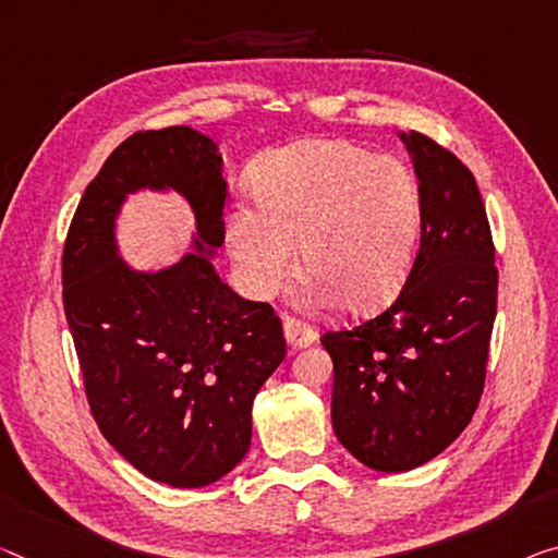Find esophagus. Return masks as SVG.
Returning a JSON list of instances; mask_svg holds the SVG:
<instances>
[{
    "label": "esophagus",
    "mask_w": 558,
    "mask_h": 558,
    "mask_svg": "<svg viewBox=\"0 0 558 558\" xmlns=\"http://www.w3.org/2000/svg\"><path fill=\"white\" fill-rule=\"evenodd\" d=\"M284 337L289 349H304L316 341V329L308 327L306 322L299 319V316H284Z\"/></svg>",
    "instance_id": "1"
}]
</instances>
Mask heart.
Instances as JSON below:
<instances>
[{
  "mask_svg": "<svg viewBox=\"0 0 558 558\" xmlns=\"http://www.w3.org/2000/svg\"><path fill=\"white\" fill-rule=\"evenodd\" d=\"M259 202L236 199L225 236L252 296L277 294L294 274L299 242L316 304L339 296L368 312L397 294L422 234V184L407 161L344 140L271 151L254 177Z\"/></svg>",
  "mask_w": 558,
  "mask_h": 558,
  "instance_id": "obj_1",
  "label": "heart"
}]
</instances>
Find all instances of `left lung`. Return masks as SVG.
<instances>
[{
  "instance_id": "obj_1",
  "label": "left lung",
  "mask_w": 558,
  "mask_h": 558,
  "mask_svg": "<svg viewBox=\"0 0 558 558\" xmlns=\"http://www.w3.org/2000/svg\"><path fill=\"white\" fill-rule=\"evenodd\" d=\"M422 184L418 252L399 296L327 331L337 439L376 471L426 464L464 432L484 391L499 269L471 169L422 132L401 134Z\"/></svg>"
}]
</instances>
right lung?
Returning <instances> with one entry per match:
<instances>
[{"label":"right lung","mask_w":558,"mask_h":558,"mask_svg":"<svg viewBox=\"0 0 558 558\" xmlns=\"http://www.w3.org/2000/svg\"><path fill=\"white\" fill-rule=\"evenodd\" d=\"M182 192L196 246L225 242L227 182L209 136L136 132L84 190L62 252V302L84 393L105 439L154 482H219L252 441L256 391L287 356L271 304L246 302L192 252L157 274L117 256L114 217L136 190Z\"/></svg>","instance_id":"add662e5"}]
</instances>
